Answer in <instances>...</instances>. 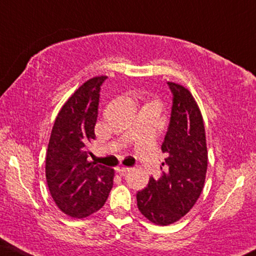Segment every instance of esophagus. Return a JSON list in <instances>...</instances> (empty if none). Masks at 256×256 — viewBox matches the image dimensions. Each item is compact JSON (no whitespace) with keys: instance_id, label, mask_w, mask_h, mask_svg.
Masks as SVG:
<instances>
[{"instance_id":"obj_1","label":"esophagus","mask_w":256,"mask_h":256,"mask_svg":"<svg viewBox=\"0 0 256 256\" xmlns=\"http://www.w3.org/2000/svg\"><path fill=\"white\" fill-rule=\"evenodd\" d=\"M117 172L120 174V176H124V174H126L128 172V171L131 170V168H128V166H119V168H117Z\"/></svg>"}]
</instances>
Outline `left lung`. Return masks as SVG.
<instances>
[{
    "instance_id": "obj_1",
    "label": "left lung",
    "mask_w": 256,
    "mask_h": 256,
    "mask_svg": "<svg viewBox=\"0 0 256 256\" xmlns=\"http://www.w3.org/2000/svg\"><path fill=\"white\" fill-rule=\"evenodd\" d=\"M172 108L168 132L162 144L166 171L160 180L150 177L137 192L139 212L158 226H169L192 208L204 186L208 151L202 114L190 90L168 82ZM162 169V168H160Z\"/></svg>"
}]
</instances>
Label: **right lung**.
<instances>
[{"label":"right lung","instance_id":"obj_1","mask_svg":"<svg viewBox=\"0 0 256 256\" xmlns=\"http://www.w3.org/2000/svg\"><path fill=\"white\" fill-rule=\"evenodd\" d=\"M105 76L87 80L64 102L54 122L46 154V180L54 202L70 218L98 212L113 186L114 170L87 160L96 139L100 86Z\"/></svg>","mask_w":256,"mask_h":256}]
</instances>
